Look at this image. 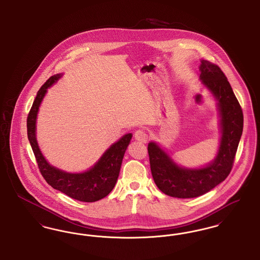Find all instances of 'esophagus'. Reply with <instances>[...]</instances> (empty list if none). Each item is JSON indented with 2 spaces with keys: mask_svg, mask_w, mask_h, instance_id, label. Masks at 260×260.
Instances as JSON below:
<instances>
[{
  "mask_svg": "<svg viewBox=\"0 0 260 260\" xmlns=\"http://www.w3.org/2000/svg\"><path fill=\"white\" fill-rule=\"evenodd\" d=\"M135 138L139 142L146 143L148 140V135L143 129H137L135 133Z\"/></svg>",
  "mask_w": 260,
  "mask_h": 260,
  "instance_id": "obj_1",
  "label": "esophagus"
}]
</instances>
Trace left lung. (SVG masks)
Returning a JSON list of instances; mask_svg holds the SVG:
<instances>
[{
  "label": "left lung",
  "instance_id": "left-lung-1",
  "mask_svg": "<svg viewBox=\"0 0 260 260\" xmlns=\"http://www.w3.org/2000/svg\"><path fill=\"white\" fill-rule=\"evenodd\" d=\"M199 69L202 84L217 101L221 136L215 158L205 167L188 169L178 166L158 143L148 144L153 179L162 193L174 198H196L225 180L232 170L243 134V111L226 76L208 60H201Z\"/></svg>",
  "mask_w": 260,
  "mask_h": 260
}]
</instances>
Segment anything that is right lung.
Returning a JSON list of instances; mask_svg holds the SVG:
<instances>
[{
	"instance_id": "1",
	"label": "right lung",
	"mask_w": 260,
	"mask_h": 260,
	"mask_svg": "<svg viewBox=\"0 0 260 260\" xmlns=\"http://www.w3.org/2000/svg\"><path fill=\"white\" fill-rule=\"evenodd\" d=\"M63 74L51 76L38 91L31 110L27 117V136L37 160L38 167L43 177L52 188L60 191L70 198L81 202H96L106 197L114 188L119 177L124 152L127 148L132 134H126L112 144L89 170L84 173H72L61 171L49 164L38 145L36 121L39 107L48 88L55 84Z\"/></svg>"
}]
</instances>
